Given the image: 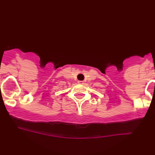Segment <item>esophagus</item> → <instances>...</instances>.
Returning <instances> with one entry per match:
<instances>
[{
  "label": "esophagus",
  "mask_w": 155,
  "mask_h": 155,
  "mask_svg": "<svg viewBox=\"0 0 155 155\" xmlns=\"http://www.w3.org/2000/svg\"><path fill=\"white\" fill-rule=\"evenodd\" d=\"M78 83H79V84H83V81H78Z\"/></svg>",
  "instance_id": "1"
}]
</instances>
